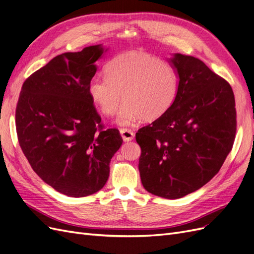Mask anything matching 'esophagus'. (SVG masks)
Returning a JSON list of instances; mask_svg holds the SVG:
<instances>
[{
    "instance_id": "esophagus-1",
    "label": "esophagus",
    "mask_w": 254,
    "mask_h": 254,
    "mask_svg": "<svg viewBox=\"0 0 254 254\" xmlns=\"http://www.w3.org/2000/svg\"><path fill=\"white\" fill-rule=\"evenodd\" d=\"M120 134H121L122 139H124L125 141H130V140H133L134 137H135V133L129 128H121Z\"/></svg>"
}]
</instances>
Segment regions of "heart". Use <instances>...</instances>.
<instances>
[{"mask_svg":"<svg viewBox=\"0 0 254 254\" xmlns=\"http://www.w3.org/2000/svg\"><path fill=\"white\" fill-rule=\"evenodd\" d=\"M106 77L93 78L89 96L101 114L113 116L122 106L118 124L140 118L154 121L170 110L177 96L179 76L173 64L138 51L117 55L105 68Z\"/></svg>","mask_w":254,"mask_h":254,"instance_id":"heart-1","label":"heart"}]
</instances>
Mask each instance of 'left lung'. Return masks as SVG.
<instances>
[{"label": "left lung", "mask_w": 254, "mask_h": 254, "mask_svg": "<svg viewBox=\"0 0 254 254\" xmlns=\"http://www.w3.org/2000/svg\"><path fill=\"white\" fill-rule=\"evenodd\" d=\"M177 96L163 116L138 129L140 178L144 189L179 199L217 175L237 133L233 91L199 59L177 53Z\"/></svg>", "instance_id": "1"}]
</instances>
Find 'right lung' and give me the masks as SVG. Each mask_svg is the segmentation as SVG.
<instances>
[{"mask_svg": "<svg viewBox=\"0 0 254 254\" xmlns=\"http://www.w3.org/2000/svg\"><path fill=\"white\" fill-rule=\"evenodd\" d=\"M102 52L97 45L55 56L24 81L15 109L18 143L32 170L73 198L105 186L122 144L117 128L105 127L88 92Z\"/></svg>", "mask_w": 254, "mask_h": 254, "instance_id": "obj_1", "label": "right lung"}]
</instances>
